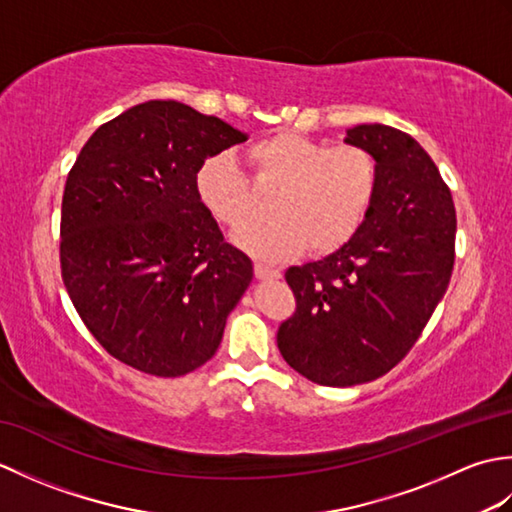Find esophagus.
<instances>
[{
	"instance_id": "1",
	"label": "esophagus",
	"mask_w": 512,
	"mask_h": 512,
	"mask_svg": "<svg viewBox=\"0 0 512 512\" xmlns=\"http://www.w3.org/2000/svg\"><path fill=\"white\" fill-rule=\"evenodd\" d=\"M255 277L259 279V281H273V279H279L281 277V273L277 268H270V266H266V264H255Z\"/></svg>"
}]
</instances>
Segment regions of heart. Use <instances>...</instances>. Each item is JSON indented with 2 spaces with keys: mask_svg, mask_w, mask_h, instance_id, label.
Returning a JSON list of instances; mask_svg holds the SVG:
<instances>
[{
  "mask_svg": "<svg viewBox=\"0 0 512 512\" xmlns=\"http://www.w3.org/2000/svg\"><path fill=\"white\" fill-rule=\"evenodd\" d=\"M255 182L275 189L264 222L246 226L235 244L262 259H286L308 246L330 255L363 224L378 187L376 158L358 145L325 147L297 132H277L246 149ZM195 187L217 222L239 228L253 211V191L233 156L206 158Z\"/></svg>",
  "mask_w": 512,
  "mask_h": 512,
  "instance_id": "b5f03b06",
  "label": "heart"
}]
</instances>
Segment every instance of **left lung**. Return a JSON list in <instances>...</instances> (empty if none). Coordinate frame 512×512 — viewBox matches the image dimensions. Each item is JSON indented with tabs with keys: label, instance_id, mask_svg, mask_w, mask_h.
I'll use <instances>...</instances> for the list:
<instances>
[{
	"label": "left lung",
	"instance_id": "left-lung-1",
	"mask_svg": "<svg viewBox=\"0 0 512 512\" xmlns=\"http://www.w3.org/2000/svg\"><path fill=\"white\" fill-rule=\"evenodd\" d=\"M345 143L376 158L374 202L339 250L286 270L297 310L277 332L286 363L328 387L369 383L407 356L455 259L453 198L427 151L378 123L347 129Z\"/></svg>",
	"mask_w": 512,
	"mask_h": 512
}]
</instances>
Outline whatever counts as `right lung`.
Instances as JSON below:
<instances>
[{
    "label": "right lung",
    "instance_id": "obj_1",
    "mask_svg": "<svg viewBox=\"0 0 512 512\" xmlns=\"http://www.w3.org/2000/svg\"><path fill=\"white\" fill-rule=\"evenodd\" d=\"M248 136L178 101L101 125L68 173L61 277L85 328L118 361L176 378L204 365L253 264L224 242L195 176Z\"/></svg>",
    "mask_w": 512,
    "mask_h": 512
}]
</instances>
